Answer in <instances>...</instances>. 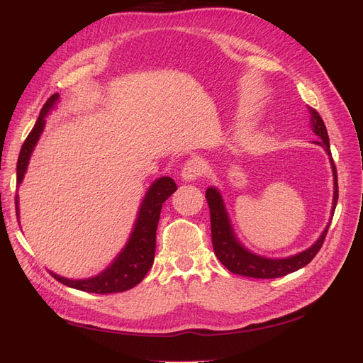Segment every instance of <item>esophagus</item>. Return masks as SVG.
<instances>
[{
    "mask_svg": "<svg viewBox=\"0 0 363 363\" xmlns=\"http://www.w3.org/2000/svg\"><path fill=\"white\" fill-rule=\"evenodd\" d=\"M204 174H206V163L199 157L186 160V163L182 168V179L186 182H192V180L200 179Z\"/></svg>",
    "mask_w": 363,
    "mask_h": 363,
    "instance_id": "esophagus-1",
    "label": "esophagus"
}]
</instances>
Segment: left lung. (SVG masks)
<instances>
[{
    "instance_id": "8db88e82",
    "label": "left lung",
    "mask_w": 363,
    "mask_h": 363,
    "mask_svg": "<svg viewBox=\"0 0 363 363\" xmlns=\"http://www.w3.org/2000/svg\"><path fill=\"white\" fill-rule=\"evenodd\" d=\"M309 112H311L312 131L318 138H320V140H316L315 144L324 147L327 155L330 156L333 177H335V195H333V212H335V207L337 204V172H336L335 162L332 159L330 142H328L327 128L324 125V121L320 116V113H318L312 107L309 108ZM206 200L208 204V211H211L212 245H213L216 257L230 272L239 274V276H245V277L277 279L306 267L307 263H311V260L318 255V251L321 250L325 235L328 232V225H330L328 224L325 227L320 239H318L309 250L300 252V255H295L286 259H267V257L252 255V252L247 251L238 242L233 235V230L230 227L228 216H227L221 195H219V192L215 188H208L206 191Z\"/></svg>"
}]
</instances>
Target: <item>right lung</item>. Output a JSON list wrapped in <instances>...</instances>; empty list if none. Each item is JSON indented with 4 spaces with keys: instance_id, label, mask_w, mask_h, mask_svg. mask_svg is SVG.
I'll return each instance as SVG.
<instances>
[{
    "instance_id": "obj_1",
    "label": "right lung",
    "mask_w": 363,
    "mask_h": 363,
    "mask_svg": "<svg viewBox=\"0 0 363 363\" xmlns=\"http://www.w3.org/2000/svg\"><path fill=\"white\" fill-rule=\"evenodd\" d=\"M57 94L48 98V101L42 107L35 127L31 128L27 139L24 140L16 163V184H19L24 177L31 151L36 145L43 125H45V115L54 106V103L57 101ZM175 189H177V184H175L171 177H162L152 183L145 195V200L142 201L135 230L131 233L125 248L121 251L116 260L104 272L87 280H68L52 272L51 276L69 288L92 294L124 292L136 286L147 276L152 262H155L156 230L162 204L169 199V195L174 194ZM15 206L18 213V196H15Z\"/></svg>"
}]
</instances>
